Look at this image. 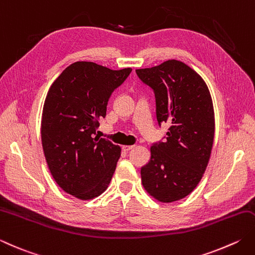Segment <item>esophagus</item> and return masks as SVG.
Returning <instances> with one entry per match:
<instances>
[{"label":"esophagus","instance_id":"esophagus-1","mask_svg":"<svg viewBox=\"0 0 255 255\" xmlns=\"http://www.w3.org/2000/svg\"><path fill=\"white\" fill-rule=\"evenodd\" d=\"M134 146H123L122 147V149L124 151H129V150H131V149L133 148Z\"/></svg>","mask_w":255,"mask_h":255}]
</instances>
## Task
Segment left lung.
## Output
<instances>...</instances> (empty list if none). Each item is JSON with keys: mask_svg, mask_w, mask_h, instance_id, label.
<instances>
[{"mask_svg": "<svg viewBox=\"0 0 255 255\" xmlns=\"http://www.w3.org/2000/svg\"><path fill=\"white\" fill-rule=\"evenodd\" d=\"M136 73L154 93L159 126L170 125L166 140L150 148V160L140 170L142 186L158 201H178L198 186L210 159L214 138L211 95L200 75L176 59Z\"/></svg>", "mask_w": 255, "mask_h": 255, "instance_id": "obj_1", "label": "left lung"}]
</instances>
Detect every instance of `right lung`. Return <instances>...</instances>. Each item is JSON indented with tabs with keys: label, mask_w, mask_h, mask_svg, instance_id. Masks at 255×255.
Masks as SVG:
<instances>
[{
	"label": "right lung",
	"mask_w": 255,
	"mask_h": 255,
	"mask_svg": "<svg viewBox=\"0 0 255 255\" xmlns=\"http://www.w3.org/2000/svg\"><path fill=\"white\" fill-rule=\"evenodd\" d=\"M130 73L76 62L55 79L45 98L41 134L47 166L58 186L82 200L101 196L116 169L121 147L95 134L112 93Z\"/></svg>",
	"instance_id": "right-lung-1"
}]
</instances>
